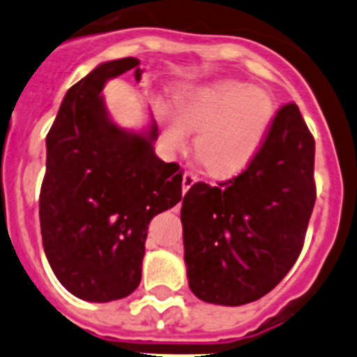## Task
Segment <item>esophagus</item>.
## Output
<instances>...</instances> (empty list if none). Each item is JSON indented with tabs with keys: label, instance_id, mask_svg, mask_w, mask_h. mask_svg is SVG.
Wrapping results in <instances>:
<instances>
[{
	"label": "esophagus",
	"instance_id": "esophagus-1",
	"mask_svg": "<svg viewBox=\"0 0 357 357\" xmlns=\"http://www.w3.org/2000/svg\"><path fill=\"white\" fill-rule=\"evenodd\" d=\"M196 181H198V176H196L195 173L185 172L184 176H182V189H184V192H188L189 188H191Z\"/></svg>",
	"mask_w": 357,
	"mask_h": 357
}]
</instances>
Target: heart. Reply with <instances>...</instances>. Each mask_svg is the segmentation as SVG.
I'll list each match as a JSON object with an SVG mask.
<instances>
[{
    "label": "heart",
    "mask_w": 357,
    "mask_h": 357,
    "mask_svg": "<svg viewBox=\"0 0 357 357\" xmlns=\"http://www.w3.org/2000/svg\"><path fill=\"white\" fill-rule=\"evenodd\" d=\"M175 114H166L165 145L182 149L189 131L203 168L231 176L247 168L263 145L275 115L268 93L238 80L192 86L175 96Z\"/></svg>",
    "instance_id": "heart-1"
}]
</instances>
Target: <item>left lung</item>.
<instances>
[{"label":"left lung","instance_id":"1","mask_svg":"<svg viewBox=\"0 0 357 357\" xmlns=\"http://www.w3.org/2000/svg\"><path fill=\"white\" fill-rule=\"evenodd\" d=\"M315 142L296 103L273 117L263 145L229 181L184 196L189 287L206 303L238 307L270 293L303 249L315 203Z\"/></svg>","mask_w":357,"mask_h":357}]
</instances>
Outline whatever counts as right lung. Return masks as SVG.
Instances as JSON below:
<instances>
[{
    "label": "right lung",
    "mask_w": 357,
    "mask_h": 357,
    "mask_svg": "<svg viewBox=\"0 0 357 357\" xmlns=\"http://www.w3.org/2000/svg\"><path fill=\"white\" fill-rule=\"evenodd\" d=\"M108 61L71 86L47 135L40 227L50 268L73 296L94 303L130 296L142 280L149 222L182 199V172L154 152L158 124L135 133L108 115L107 80L144 70Z\"/></svg>",
    "instance_id": "right-lung-1"
}]
</instances>
